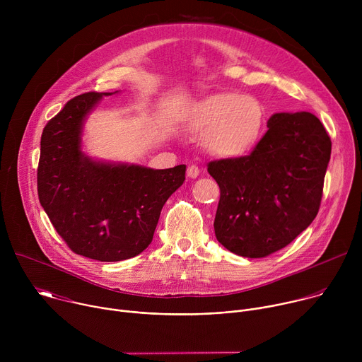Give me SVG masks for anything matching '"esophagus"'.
<instances>
[{
	"instance_id": "34e87169",
	"label": "esophagus",
	"mask_w": 362,
	"mask_h": 362,
	"mask_svg": "<svg viewBox=\"0 0 362 362\" xmlns=\"http://www.w3.org/2000/svg\"><path fill=\"white\" fill-rule=\"evenodd\" d=\"M199 173H200V170H199V168H197L196 165H190V166H187V176H189V177L194 179V177H197V176H199Z\"/></svg>"
}]
</instances>
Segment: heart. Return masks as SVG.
<instances>
[{
    "label": "heart",
    "mask_w": 362,
    "mask_h": 362,
    "mask_svg": "<svg viewBox=\"0 0 362 362\" xmlns=\"http://www.w3.org/2000/svg\"><path fill=\"white\" fill-rule=\"evenodd\" d=\"M267 113L253 95L216 93L192 106L187 124L203 133L202 144L219 158H239L253 148L261 139Z\"/></svg>",
    "instance_id": "b5f03b06"
}]
</instances>
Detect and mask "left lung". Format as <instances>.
Segmentation results:
<instances>
[{"mask_svg": "<svg viewBox=\"0 0 362 362\" xmlns=\"http://www.w3.org/2000/svg\"><path fill=\"white\" fill-rule=\"evenodd\" d=\"M331 137L308 112L276 113L246 156L208 163L221 189L216 239L245 257L289 245L318 215Z\"/></svg>", "mask_w": 362, "mask_h": 362, "instance_id": "8db88e82", "label": "left lung"}]
</instances>
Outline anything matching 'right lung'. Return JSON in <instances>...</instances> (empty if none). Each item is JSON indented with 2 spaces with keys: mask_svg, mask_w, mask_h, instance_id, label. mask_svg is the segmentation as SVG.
<instances>
[{
  "mask_svg": "<svg viewBox=\"0 0 362 362\" xmlns=\"http://www.w3.org/2000/svg\"><path fill=\"white\" fill-rule=\"evenodd\" d=\"M107 94L76 95L48 120L41 134L37 190L48 219L74 253L117 262L150 245L163 204L185 182L186 166L154 170L86 158L80 150L83 120Z\"/></svg>",
  "mask_w": 362,
  "mask_h": 362,
  "instance_id": "right-lung-1",
  "label": "right lung"
}]
</instances>
